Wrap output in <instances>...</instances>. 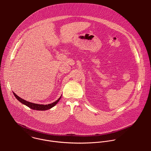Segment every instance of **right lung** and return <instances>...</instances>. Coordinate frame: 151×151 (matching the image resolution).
Wrapping results in <instances>:
<instances>
[{
    "label": "right lung",
    "instance_id": "right-lung-1",
    "mask_svg": "<svg viewBox=\"0 0 151 151\" xmlns=\"http://www.w3.org/2000/svg\"><path fill=\"white\" fill-rule=\"evenodd\" d=\"M13 94L14 95V96L16 97V99L22 104H24L25 105H26L27 106H28L29 107H30V109H32L33 110H37V111H46L48 109H50L51 108H52V107H54L60 100L61 96L55 101L51 103V104H36V103H31L29 101H27L23 99L20 98L19 96H18L17 94H15V93H14L13 92Z\"/></svg>",
    "mask_w": 151,
    "mask_h": 151
}]
</instances>
